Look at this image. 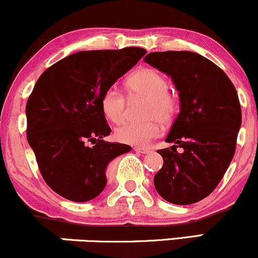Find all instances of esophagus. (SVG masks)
Instances as JSON below:
<instances>
[{
    "instance_id": "1",
    "label": "esophagus",
    "mask_w": 258,
    "mask_h": 258,
    "mask_svg": "<svg viewBox=\"0 0 258 258\" xmlns=\"http://www.w3.org/2000/svg\"><path fill=\"white\" fill-rule=\"evenodd\" d=\"M133 150H135V152L142 153V154H148L150 152L149 148H142V147H135L133 148Z\"/></svg>"
}]
</instances>
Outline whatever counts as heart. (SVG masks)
I'll return each mask as SVG.
<instances>
[{
    "instance_id": "obj_1",
    "label": "heart",
    "mask_w": 258,
    "mask_h": 258,
    "mask_svg": "<svg viewBox=\"0 0 258 258\" xmlns=\"http://www.w3.org/2000/svg\"><path fill=\"white\" fill-rule=\"evenodd\" d=\"M126 88L131 96L147 97L144 105V121H130L115 131V137L121 143L132 146H147L161 135L162 123H170L176 116L178 102L168 91L166 76L155 69H143L135 73L126 81ZM102 110L106 119L121 123L126 119V98L115 86L104 91L100 99Z\"/></svg>"
}]
</instances>
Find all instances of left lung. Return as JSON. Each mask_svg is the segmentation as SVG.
<instances>
[{"label":"left lung","mask_w":258,"mask_h":258,"mask_svg":"<svg viewBox=\"0 0 258 258\" xmlns=\"http://www.w3.org/2000/svg\"><path fill=\"white\" fill-rule=\"evenodd\" d=\"M144 60L171 76L180 100L166 138L173 146L158 150L164 165L154 184L168 203L190 205L214 191L232 161L241 125L238 93L226 73L198 53L153 52Z\"/></svg>","instance_id":"left-lung-1"}]
</instances>
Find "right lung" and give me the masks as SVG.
I'll return each mask as SVG.
<instances>
[{"label": "right lung", "mask_w": 258, "mask_h": 258, "mask_svg": "<svg viewBox=\"0 0 258 258\" xmlns=\"http://www.w3.org/2000/svg\"><path fill=\"white\" fill-rule=\"evenodd\" d=\"M139 47L82 51L49 67L26 103V138L38 170L53 191L85 203L102 193L109 162L131 147L110 143L100 99L138 63Z\"/></svg>", "instance_id": "right-lung-1"}]
</instances>
